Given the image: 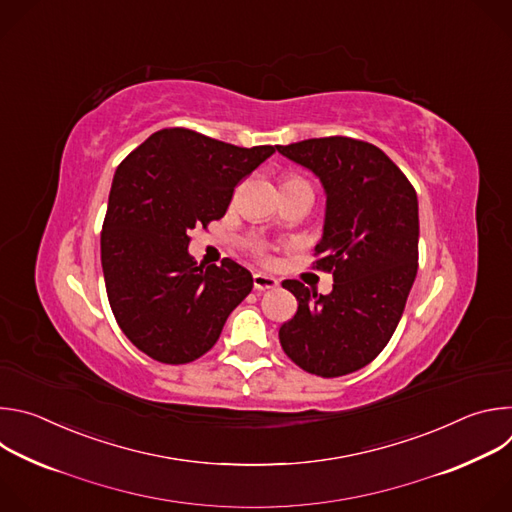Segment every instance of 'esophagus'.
Returning <instances> with one entry per match:
<instances>
[{"instance_id": "obj_1", "label": "esophagus", "mask_w": 512, "mask_h": 512, "mask_svg": "<svg viewBox=\"0 0 512 512\" xmlns=\"http://www.w3.org/2000/svg\"><path fill=\"white\" fill-rule=\"evenodd\" d=\"M279 285V281L271 275H265V273H255L253 275V287L257 291H267V289H275Z\"/></svg>"}]
</instances>
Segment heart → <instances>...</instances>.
<instances>
[{
    "instance_id": "b5f03b06",
    "label": "heart",
    "mask_w": 512,
    "mask_h": 512,
    "mask_svg": "<svg viewBox=\"0 0 512 512\" xmlns=\"http://www.w3.org/2000/svg\"><path fill=\"white\" fill-rule=\"evenodd\" d=\"M294 178H296V176H291V178H287V180H294Z\"/></svg>"
}]
</instances>
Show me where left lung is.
<instances>
[{"label":"left lung","mask_w":512,"mask_h":512,"mask_svg":"<svg viewBox=\"0 0 512 512\" xmlns=\"http://www.w3.org/2000/svg\"><path fill=\"white\" fill-rule=\"evenodd\" d=\"M277 152L312 170L326 190L314 269L334 277L328 296L298 279L281 283L298 312L279 328V342L306 373L342 377L373 362L403 316L419 259L417 194L367 141L314 137L277 145Z\"/></svg>","instance_id":"left-lung-1"}]
</instances>
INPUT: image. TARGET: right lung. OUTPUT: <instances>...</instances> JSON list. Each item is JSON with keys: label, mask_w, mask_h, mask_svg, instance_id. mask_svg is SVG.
<instances>
[{"label": "right lung", "mask_w": 512, "mask_h": 512, "mask_svg": "<svg viewBox=\"0 0 512 512\" xmlns=\"http://www.w3.org/2000/svg\"><path fill=\"white\" fill-rule=\"evenodd\" d=\"M275 152L184 127L152 133L117 168L101 231L107 298L123 334L150 358L206 354L251 294V273L223 259L198 265L190 231L223 218L235 186Z\"/></svg>", "instance_id": "add662e5"}]
</instances>
